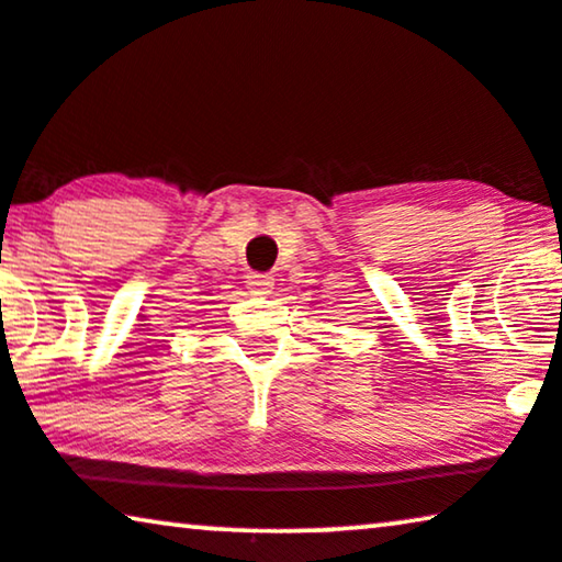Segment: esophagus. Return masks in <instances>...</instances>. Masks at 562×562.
<instances>
[{
	"instance_id": "34e87169",
	"label": "esophagus",
	"mask_w": 562,
	"mask_h": 562,
	"mask_svg": "<svg viewBox=\"0 0 562 562\" xmlns=\"http://www.w3.org/2000/svg\"><path fill=\"white\" fill-rule=\"evenodd\" d=\"M247 284L251 292H259V295H267L274 288V278H270V274H259V272H251L247 274Z\"/></svg>"
}]
</instances>
